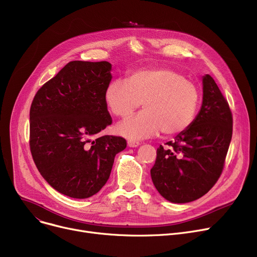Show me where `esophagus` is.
<instances>
[{"instance_id":"1","label":"esophagus","mask_w":257,"mask_h":257,"mask_svg":"<svg viewBox=\"0 0 257 257\" xmlns=\"http://www.w3.org/2000/svg\"><path fill=\"white\" fill-rule=\"evenodd\" d=\"M128 146L130 148H136V147H139L140 146V143L137 142V141H128Z\"/></svg>"}]
</instances>
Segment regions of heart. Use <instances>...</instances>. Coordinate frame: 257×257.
I'll use <instances>...</instances> for the list:
<instances>
[{"label":"heart","mask_w":257,"mask_h":257,"mask_svg":"<svg viewBox=\"0 0 257 257\" xmlns=\"http://www.w3.org/2000/svg\"><path fill=\"white\" fill-rule=\"evenodd\" d=\"M112 114L126 117L142 105L145 110L116 126V132L130 140L151 138L163 130L175 136L194 121L200 90L193 81L169 67H149L131 73L127 81L114 79L104 91Z\"/></svg>","instance_id":"obj_1"}]
</instances>
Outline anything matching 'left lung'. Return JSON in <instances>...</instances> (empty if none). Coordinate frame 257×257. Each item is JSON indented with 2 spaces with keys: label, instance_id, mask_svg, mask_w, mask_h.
Here are the masks:
<instances>
[{
  "label": "left lung",
  "instance_id": "1",
  "mask_svg": "<svg viewBox=\"0 0 257 257\" xmlns=\"http://www.w3.org/2000/svg\"><path fill=\"white\" fill-rule=\"evenodd\" d=\"M203 100L192 125L164 149L159 146L151 178L172 203L204 196L218 181L232 138V114L211 76L202 77Z\"/></svg>",
  "mask_w": 257,
  "mask_h": 257
}]
</instances>
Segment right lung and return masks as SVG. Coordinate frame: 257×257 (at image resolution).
Listing matches in <instances>:
<instances>
[{
	"instance_id": "obj_1",
	"label": "right lung",
	"mask_w": 257,
	"mask_h": 257,
	"mask_svg": "<svg viewBox=\"0 0 257 257\" xmlns=\"http://www.w3.org/2000/svg\"><path fill=\"white\" fill-rule=\"evenodd\" d=\"M107 61H71L36 92L30 108V150L44 179L75 199L97 194L127 143L99 132L111 125L104 91Z\"/></svg>"
}]
</instances>
